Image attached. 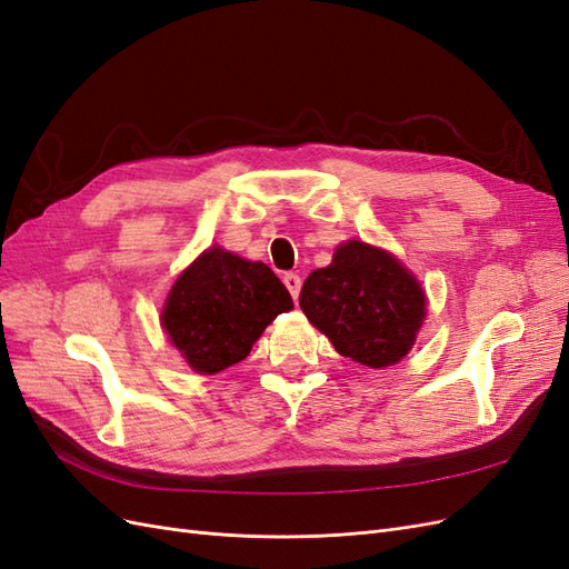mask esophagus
<instances>
[{"instance_id":"1","label":"esophagus","mask_w":569,"mask_h":569,"mask_svg":"<svg viewBox=\"0 0 569 569\" xmlns=\"http://www.w3.org/2000/svg\"><path fill=\"white\" fill-rule=\"evenodd\" d=\"M282 282H284V287L289 289L291 299L297 301L299 291H301V278H299V274H297V272H284V274H282Z\"/></svg>"}]
</instances>
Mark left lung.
<instances>
[{
	"instance_id": "obj_1",
	"label": "left lung",
	"mask_w": 569,
	"mask_h": 569,
	"mask_svg": "<svg viewBox=\"0 0 569 569\" xmlns=\"http://www.w3.org/2000/svg\"><path fill=\"white\" fill-rule=\"evenodd\" d=\"M299 306L341 356L387 368L416 343L425 291L391 253L353 239L308 274Z\"/></svg>"
}]
</instances>
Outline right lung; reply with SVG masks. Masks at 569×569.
<instances>
[{"label":"right lung","mask_w":569,"mask_h":569,"mask_svg":"<svg viewBox=\"0 0 569 569\" xmlns=\"http://www.w3.org/2000/svg\"><path fill=\"white\" fill-rule=\"evenodd\" d=\"M291 297L266 263L209 249L173 284L163 306V330L197 372L216 375L244 360L253 341Z\"/></svg>","instance_id":"add662e5"}]
</instances>
